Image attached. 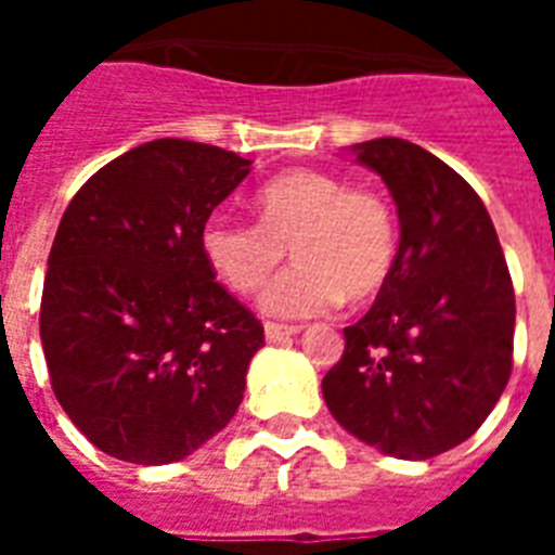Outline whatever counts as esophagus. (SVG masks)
<instances>
[{
  "label": "esophagus",
  "instance_id": "esophagus-1",
  "mask_svg": "<svg viewBox=\"0 0 555 555\" xmlns=\"http://www.w3.org/2000/svg\"><path fill=\"white\" fill-rule=\"evenodd\" d=\"M299 325H279V322H264V337L268 343H282L287 337H296L299 334Z\"/></svg>",
  "mask_w": 555,
  "mask_h": 555
}]
</instances>
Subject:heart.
<instances>
[{"label": "heart", "mask_w": 555, "mask_h": 555, "mask_svg": "<svg viewBox=\"0 0 555 555\" xmlns=\"http://www.w3.org/2000/svg\"><path fill=\"white\" fill-rule=\"evenodd\" d=\"M259 221L207 218L201 253L227 285L250 294L294 250L261 294L273 317H317L343 299H369L395 268L397 224L383 195L322 169H294L256 192Z\"/></svg>", "instance_id": "b5f03b06"}]
</instances>
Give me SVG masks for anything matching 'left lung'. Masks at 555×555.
Here are the masks:
<instances>
[{
	"instance_id": "1",
	"label": "left lung",
	"mask_w": 555,
	"mask_h": 555,
	"mask_svg": "<svg viewBox=\"0 0 555 555\" xmlns=\"http://www.w3.org/2000/svg\"><path fill=\"white\" fill-rule=\"evenodd\" d=\"M351 152L386 181L400 247L371 311L343 331L322 395L354 438L426 461L475 435L507 386L513 279L490 212L455 169L400 138Z\"/></svg>"
}]
</instances>
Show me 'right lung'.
<instances>
[{
  "instance_id": "add662e5",
  "label": "right lung",
  "mask_w": 555,
  "mask_h": 555,
  "mask_svg": "<svg viewBox=\"0 0 555 555\" xmlns=\"http://www.w3.org/2000/svg\"><path fill=\"white\" fill-rule=\"evenodd\" d=\"M250 164L160 138L98 169L63 212L39 339L56 400L100 452L172 464L233 421L264 328L216 282L201 227Z\"/></svg>"
}]
</instances>
